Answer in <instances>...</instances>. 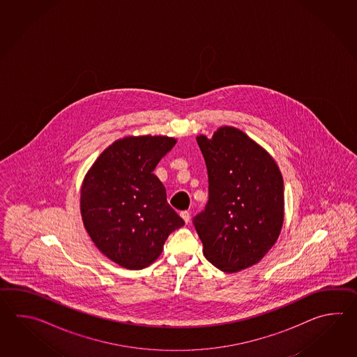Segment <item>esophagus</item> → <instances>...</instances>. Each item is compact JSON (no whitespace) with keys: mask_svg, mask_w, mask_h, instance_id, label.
<instances>
[{"mask_svg":"<svg viewBox=\"0 0 357 357\" xmlns=\"http://www.w3.org/2000/svg\"><path fill=\"white\" fill-rule=\"evenodd\" d=\"M180 215H181L182 220H185V223L188 225L190 222V213L188 212V211H182V212L180 213Z\"/></svg>","mask_w":357,"mask_h":357,"instance_id":"34e87169","label":"esophagus"}]
</instances>
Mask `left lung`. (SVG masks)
<instances>
[{"label": "left lung", "instance_id": "left-lung-1", "mask_svg": "<svg viewBox=\"0 0 357 357\" xmlns=\"http://www.w3.org/2000/svg\"><path fill=\"white\" fill-rule=\"evenodd\" d=\"M197 144L208 169L209 199L194 217L208 261L226 273L254 266L272 249L283 225L281 171L241 130L223 126Z\"/></svg>", "mask_w": 357, "mask_h": 357}]
</instances>
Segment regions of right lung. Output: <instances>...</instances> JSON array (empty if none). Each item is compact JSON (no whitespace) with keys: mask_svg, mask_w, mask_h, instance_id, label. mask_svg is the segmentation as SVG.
Masks as SVG:
<instances>
[{"mask_svg":"<svg viewBox=\"0 0 357 357\" xmlns=\"http://www.w3.org/2000/svg\"><path fill=\"white\" fill-rule=\"evenodd\" d=\"M175 144L174 137H123L105 149L84 177V226L99 251L119 266H151L169 234L185 225L153 174Z\"/></svg>","mask_w":357,"mask_h":357,"instance_id":"right-lung-1","label":"right lung"}]
</instances>
